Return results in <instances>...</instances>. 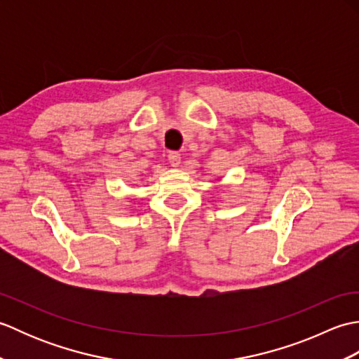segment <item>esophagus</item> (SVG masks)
Here are the masks:
<instances>
[{
  "mask_svg": "<svg viewBox=\"0 0 359 359\" xmlns=\"http://www.w3.org/2000/svg\"><path fill=\"white\" fill-rule=\"evenodd\" d=\"M168 160H170V163H171L172 168H177L180 165V162H182V157H180L179 152L171 151L170 154H168Z\"/></svg>",
  "mask_w": 359,
  "mask_h": 359,
  "instance_id": "34e87169",
  "label": "esophagus"
}]
</instances>
